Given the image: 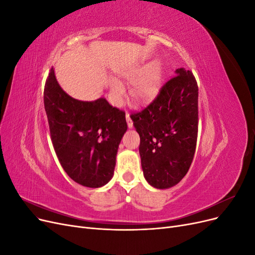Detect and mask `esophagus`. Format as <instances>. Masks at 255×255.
Instances as JSON below:
<instances>
[{
	"instance_id": "esophagus-1",
	"label": "esophagus",
	"mask_w": 255,
	"mask_h": 255,
	"mask_svg": "<svg viewBox=\"0 0 255 255\" xmlns=\"http://www.w3.org/2000/svg\"><path fill=\"white\" fill-rule=\"evenodd\" d=\"M126 118H127V122H128V128H133V121L130 120V117H129V114L127 113L126 115Z\"/></svg>"
}]
</instances>
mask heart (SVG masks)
I'll use <instances>...</instances> for the list:
<instances>
[{
	"mask_svg": "<svg viewBox=\"0 0 255 255\" xmlns=\"http://www.w3.org/2000/svg\"><path fill=\"white\" fill-rule=\"evenodd\" d=\"M140 69L136 67L130 68H120L118 73L126 79H132L135 75L139 73ZM160 84V73L156 67H150L143 71L140 75L133 81L132 86L129 89L130 99L137 103H144L152 100L156 96ZM111 90L115 103H121L123 94H125V87L123 84L117 80H111Z\"/></svg>",
	"mask_w": 255,
	"mask_h": 255,
	"instance_id": "1",
	"label": "heart"
}]
</instances>
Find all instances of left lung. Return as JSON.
<instances>
[{
    "label": "left lung",
    "mask_w": 255,
    "mask_h": 255,
    "mask_svg": "<svg viewBox=\"0 0 255 255\" xmlns=\"http://www.w3.org/2000/svg\"><path fill=\"white\" fill-rule=\"evenodd\" d=\"M160 88L154 101L130 115L140 136L143 176L151 186L170 188L188 172L198 137V85L184 68Z\"/></svg>",
    "instance_id": "left-lung-1"
}]
</instances>
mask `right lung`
Wrapping results in <instances>:
<instances>
[{
	"label": "right lung",
	"mask_w": 255,
	"mask_h": 255,
	"mask_svg": "<svg viewBox=\"0 0 255 255\" xmlns=\"http://www.w3.org/2000/svg\"><path fill=\"white\" fill-rule=\"evenodd\" d=\"M43 102L52 143L64 170L85 187L104 186L114 175L119 143L128 129L126 113L104 98L87 102L70 97L59 86L53 68Z\"/></svg>",
	"instance_id": "obj_1"
}]
</instances>
